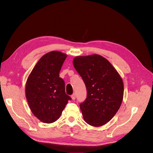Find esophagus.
<instances>
[{"label": "esophagus", "mask_w": 153, "mask_h": 153, "mask_svg": "<svg viewBox=\"0 0 153 153\" xmlns=\"http://www.w3.org/2000/svg\"><path fill=\"white\" fill-rule=\"evenodd\" d=\"M71 97V99H72L73 100H75V98H76V94H73Z\"/></svg>", "instance_id": "34e87169"}]
</instances>
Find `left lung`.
Listing matches in <instances>:
<instances>
[{"label":"left lung","instance_id":"left-lung-1","mask_svg":"<svg viewBox=\"0 0 153 153\" xmlns=\"http://www.w3.org/2000/svg\"><path fill=\"white\" fill-rule=\"evenodd\" d=\"M73 63L87 88V98L80 105L84 121L92 126H103L121 106L122 78L108 60L98 54L76 57Z\"/></svg>","mask_w":153,"mask_h":153}]
</instances>
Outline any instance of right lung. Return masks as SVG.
Here are the masks:
<instances>
[{
  "mask_svg": "<svg viewBox=\"0 0 153 153\" xmlns=\"http://www.w3.org/2000/svg\"><path fill=\"white\" fill-rule=\"evenodd\" d=\"M67 55L52 51L41 57L27 78L25 96L32 114L41 122L52 123L60 117L68 100L59 72Z\"/></svg>",
  "mask_w": 153,
  "mask_h": 153,
  "instance_id": "1",
  "label": "right lung"
}]
</instances>
